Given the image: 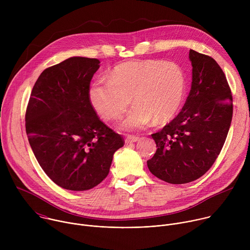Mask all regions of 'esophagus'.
Returning a JSON list of instances; mask_svg holds the SVG:
<instances>
[{
	"label": "esophagus",
	"instance_id": "esophagus-1",
	"mask_svg": "<svg viewBox=\"0 0 250 250\" xmlns=\"http://www.w3.org/2000/svg\"><path fill=\"white\" fill-rule=\"evenodd\" d=\"M138 139H139L138 136H135V135H128V136L125 138V144H127V145L133 144V142H136Z\"/></svg>",
	"mask_w": 250,
	"mask_h": 250
}]
</instances>
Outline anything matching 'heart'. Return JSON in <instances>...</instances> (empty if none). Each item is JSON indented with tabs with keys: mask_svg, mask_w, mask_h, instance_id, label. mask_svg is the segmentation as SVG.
<instances>
[{
	"mask_svg": "<svg viewBox=\"0 0 250 250\" xmlns=\"http://www.w3.org/2000/svg\"><path fill=\"white\" fill-rule=\"evenodd\" d=\"M186 91L182 68L174 62L135 60L114 68L108 80L95 81L89 100L104 120L120 119L132 101L135 104L120 127L125 131L145 128L172 120L179 111Z\"/></svg>",
	"mask_w": 250,
	"mask_h": 250,
	"instance_id": "obj_1",
	"label": "heart"
}]
</instances>
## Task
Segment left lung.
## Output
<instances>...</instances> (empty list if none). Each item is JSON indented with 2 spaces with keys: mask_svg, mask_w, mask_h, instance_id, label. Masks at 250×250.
<instances>
[{
  "mask_svg": "<svg viewBox=\"0 0 250 250\" xmlns=\"http://www.w3.org/2000/svg\"><path fill=\"white\" fill-rule=\"evenodd\" d=\"M192 85L181 112L151 134L157 146L149 171L170 184L202 177L218 158L232 119V95L224 71L208 55L190 49Z\"/></svg>",
  "mask_w": 250,
  "mask_h": 250,
  "instance_id": "1",
  "label": "left lung"
}]
</instances>
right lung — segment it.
Segmentation results:
<instances>
[{
  "mask_svg": "<svg viewBox=\"0 0 250 250\" xmlns=\"http://www.w3.org/2000/svg\"><path fill=\"white\" fill-rule=\"evenodd\" d=\"M96 58L71 57L46 68L25 111V130L41 167L58 186L86 191L110 172L123 136L104 125L89 100Z\"/></svg>",
  "mask_w": 250,
  "mask_h": 250,
  "instance_id": "obj_1",
  "label": "right lung"
}]
</instances>
